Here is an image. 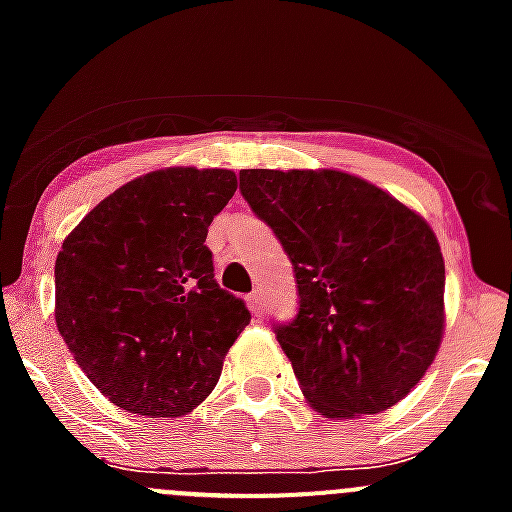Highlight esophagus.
Returning <instances> with one entry per match:
<instances>
[{
	"instance_id": "1",
	"label": "esophagus",
	"mask_w": 512,
	"mask_h": 512,
	"mask_svg": "<svg viewBox=\"0 0 512 512\" xmlns=\"http://www.w3.org/2000/svg\"><path fill=\"white\" fill-rule=\"evenodd\" d=\"M247 307H250V312L255 314V317H262V294L252 292L250 297H247Z\"/></svg>"
}]
</instances>
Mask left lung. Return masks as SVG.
<instances>
[{
    "label": "left lung",
    "instance_id": "left-lung-1",
    "mask_svg": "<svg viewBox=\"0 0 512 512\" xmlns=\"http://www.w3.org/2000/svg\"><path fill=\"white\" fill-rule=\"evenodd\" d=\"M240 193L294 265L299 312L275 332L309 406L354 418L399 404L446 329V265L431 225L334 168L240 170Z\"/></svg>",
    "mask_w": 512,
    "mask_h": 512
}]
</instances>
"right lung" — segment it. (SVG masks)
I'll list each match as a JSON object with an SVG mask.
<instances>
[{
	"mask_svg": "<svg viewBox=\"0 0 512 512\" xmlns=\"http://www.w3.org/2000/svg\"><path fill=\"white\" fill-rule=\"evenodd\" d=\"M225 168L153 170L113 190L56 255V327L91 384L131 414L178 418L203 404L250 324L220 289L205 245L235 195Z\"/></svg>",
	"mask_w": 512,
	"mask_h": 512,
	"instance_id": "right-lung-1",
	"label": "right lung"
}]
</instances>
